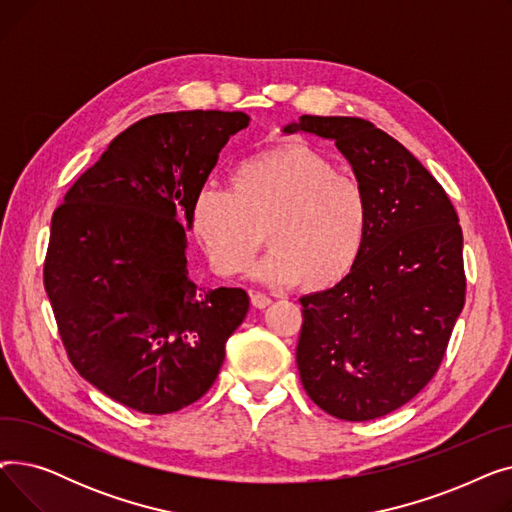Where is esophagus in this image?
<instances>
[{"mask_svg":"<svg viewBox=\"0 0 512 512\" xmlns=\"http://www.w3.org/2000/svg\"><path fill=\"white\" fill-rule=\"evenodd\" d=\"M251 303H253V307H257V309H265L267 305L272 303V299L267 297V294H263V292L251 290Z\"/></svg>","mask_w":512,"mask_h":512,"instance_id":"34e87169","label":"esophagus"}]
</instances>
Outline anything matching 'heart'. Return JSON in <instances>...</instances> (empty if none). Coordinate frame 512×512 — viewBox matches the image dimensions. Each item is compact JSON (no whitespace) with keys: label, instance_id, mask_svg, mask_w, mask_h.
<instances>
[{"label":"heart","instance_id":"b5f03b06","mask_svg":"<svg viewBox=\"0 0 512 512\" xmlns=\"http://www.w3.org/2000/svg\"><path fill=\"white\" fill-rule=\"evenodd\" d=\"M230 182L232 191L203 186L191 211L215 272H245L263 238L272 242L255 267L263 282L324 290L353 272L369 228L355 178L305 145H284L242 159Z\"/></svg>","mask_w":512,"mask_h":512}]
</instances>
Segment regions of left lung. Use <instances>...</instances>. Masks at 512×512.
I'll list each match as a JSON object with an SVG mask.
<instances>
[{
	"label": "left lung",
	"instance_id": "left-lung-1",
	"mask_svg": "<svg viewBox=\"0 0 512 512\" xmlns=\"http://www.w3.org/2000/svg\"><path fill=\"white\" fill-rule=\"evenodd\" d=\"M332 139L369 203L363 253L334 288L301 299V382L344 421L384 417L434 378L465 305L463 230L442 184L371 122L301 116L284 132Z\"/></svg>",
	"mask_w": 512,
	"mask_h": 512
}]
</instances>
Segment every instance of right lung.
<instances>
[{"label": "right lung", "instance_id": "add662e5", "mask_svg": "<svg viewBox=\"0 0 512 512\" xmlns=\"http://www.w3.org/2000/svg\"><path fill=\"white\" fill-rule=\"evenodd\" d=\"M242 112L139 120L53 211L43 284L70 363L147 415L180 411L215 382L249 311L242 288H199L186 270L193 201Z\"/></svg>", "mask_w": 512, "mask_h": 512}]
</instances>
